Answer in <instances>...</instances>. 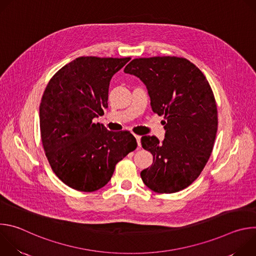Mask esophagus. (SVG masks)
Here are the masks:
<instances>
[{"label": "esophagus", "mask_w": 256, "mask_h": 256, "mask_svg": "<svg viewBox=\"0 0 256 256\" xmlns=\"http://www.w3.org/2000/svg\"><path fill=\"white\" fill-rule=\"evenodd\" d=\"M134 138H136V140L138 142V147H140V136L134 134Z\"/></svg>", "instance_id": "34e87169"}]
</instances>
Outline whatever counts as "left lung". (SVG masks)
<instances>
[{"instance_id": "obj_1", "label": "left lung", "mask_w": 256, "mask_h": 256, "mask_svg": "<svg viewBox=\"0 0 256 256\" xmlns=\"http://www.w3.org/2000/svg\"><path fill=\"white\" fill-rule=\"evenodd\" d=\"M124 72L142 81L153 112L164 116L165 138L140 140L153 155L151 167L140 172L142 182L158 194L186 188L204 170L218 130L216 104L208 80L196 64L177 56L134 58Z\"/></svg>"}]
</instances>
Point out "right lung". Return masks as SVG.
<instances>
[{
  "label": "right lung",
  "mask_w": 256,
  "mask_h": 256,
  "mask_svg": "<svg viewBox=\"0 0 256 256\" xmlns=\"http://www.w3.org/2000/svg\"><path fill=\"white\" fill-rule=\"evenodd\" d=\"M130 58L80 56L50 80L40 106L42 147L54 174L72 190L92 192L110 180L116 165L136 148L130 132H110L104 114L112 76Z\"/></svg>",
  "instance_id": "obj_1"
}]
</instances>
